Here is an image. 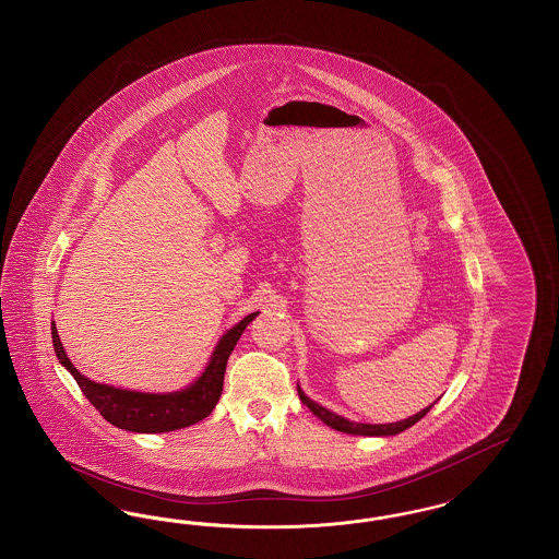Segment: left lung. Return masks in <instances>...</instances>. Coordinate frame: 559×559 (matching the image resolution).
<instances>
[{"instance_id": "8db88e82", "label": "left lung", "mask_w": 559, "mask_h": 559, "mask_svg": "<svg viewBox=\"0 0 559 559\" xmlns=\"http://www.w3.org/2000/svg\"><path fill=\"white\" fill-rule=\"evenodd\" d=\"M297 392H299V399H301V403L308 406L309 411L320 419V421H324L328 427H332V429H336V431H345V433H355V436H396V433H401V431H405L408 429L411 425L417 424L419 419H424L425 415L429 413V408L433 405L425 406L424 411H419L417 415H413V417H408V419H403V421H399V424H388V425H369V424H353V421H348L345 417H341V415H336V413H330L328 408L324 406L316 405L313 401H309L308 396L297 388Z\"/></svg>"}]
</instances>
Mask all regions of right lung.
Masks as SVG:
<instances>
[{"mask_svg":"<svg viewBox=\"0 0 559 559\" xmlns=\"http://www.w3.org/2000/svg\"><path fill=\"white\" fill-rule=\"evenodd\" d=\"M255 316L258 313H250L237 326H233L221 338L218 347L212 355L211 364L200 376V380L174 394H144V392L97 384L84 378L76 367L72 366V361L68 359L66 350L59 343L56 324L51 326V336H53V347L58 353L59 364L74 376L82 394L109 424L126 431L163 433V431H174V429L198 424L211 415L212 408L218 403L223 392V380H225L229 355L237 345L239 336L243 334V330Z\"/></svg>","mask_w":559,"mask_h":559,"instance_id":"1","label":"right lung"}]
</instances>
